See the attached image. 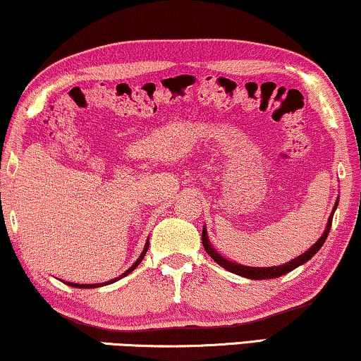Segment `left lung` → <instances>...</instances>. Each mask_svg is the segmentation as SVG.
Wrapping results in <instances>:
<instances>
[{"mask_svg":"<svg viewBox=\"0 0 361 361\" xmlns=\"http://www.w3.org/2000/svg\"><path fill=\"white\" fill-rule=\"evenodd\" d=\"M338 206V197L337 201H335V206L332 209V214L331 217H329L327 221V227L326 231H324V233L321 235V238L314 243V245L309 248V250H306L302 253V255H299L298 258H293L291 262L284 263V265H280V267H267V268H258V267H245V265H240V263H235V262H231L227 260V258H224L222 255H219L214 250V247L211 245L209 240H207V232H206V227H202V245H204V250L207 252V255H209L212 260H214L217 265H221L222 268H226L227 271L231 273H235V275L238 276H243V278H250V280H270V278H278L281 275H286L288 271L294 270V268L301 267L302 263H306L307 260H311V258L316 255V253L321 250V247L324 245V242H326V238L329 235V232H331V227H332V217H334V212L335 209H337Z\"/></svg>","mask_w":361,"mask_h":361,"instance_id":"1","label":"left lung"}]
</instances>
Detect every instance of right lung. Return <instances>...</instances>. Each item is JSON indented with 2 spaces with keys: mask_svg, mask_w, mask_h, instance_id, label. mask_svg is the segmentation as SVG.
Returning a JSON list of instances; mask_svg holds the SVG:
<instances>
[{
  "mask_svg": "<svg viewBox=\"0 0 361 361\" xmlns=\"http://www.w3.org/2000/svg\"><path fill=\"white\" fill-rule=\"evenodd\" d=\"M147 248H149V240L145 242V247H144V252L140 253V257L137 258V262L134 263V265H132L128 271L126 273H123V275H121L119 278H114V280H111V281H106V283H98V284H77V283H67V284H70V286H73V288H99V286H106V284H111V283H114V281H118V280H121V278H124L126 275H129L130 271H134V268L139 265V263L142 262V258L145 257V253H147Z\"/></svg>",
  "mask_w": 361,
  "mask_h": 361,
  "instance_id": "obj_1",
  "label": "right lung"
}]
</instances>
